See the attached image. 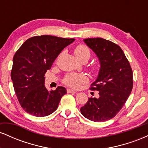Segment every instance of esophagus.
Listing matches in <instances>:
<instances>
[{
    "label": "esophagus",
    "instance_id": "1",
    "mask_svg": "<svg viewBox=\"0 0 148 148\" xmlns=\"http://www.w3.org/2000/svg\"><path fill=\"white\" fill-rule=\"evenodd\" d=\"M67 93H76L77 92V91L74 90H72V89H67Z\"/></svg>",
    "mask_w": 148,
    "mask_h": 148
}]
</instances>
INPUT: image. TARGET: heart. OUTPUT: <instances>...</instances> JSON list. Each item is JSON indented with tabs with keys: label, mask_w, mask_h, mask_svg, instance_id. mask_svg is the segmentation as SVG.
I'll use <instances>...</instances> for the list:
<instances>
[{
	"label": "heart",
	"mask_w": 148,
	"mask_h": 148,
	"mask_svg": "<svg viewBox=\"0 0 148 148\" xmlns=\"http://www.w3.org/2000/svg\"><path fill=\"white\" fill-rule=\"evenodd\" d=\"M74 54L79 60L84 58H87L88 60L90 57V51L86 45H79L76 46L74 49ZM93 70L96 71L97 69L95 67L93 68ZM88 81V77L85 74L76 73H70L67 74L63 80L64 84L74 88H79L81 85L86 84Z\"/></svg>",
	"instance_id": "obj_1"
}]
</instances>
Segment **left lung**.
Instances as JSON below:
<instances>
[{"label":"left lung","mask_w":148,"mask_h":148,"mask_svg":"<svg viewBox=\"0 0 148 148\" xmlns=\"http://www.w3.org/2000/svg\"><path fill=\"white\" fill-rule=\"evenodd\" d=\"M84 41L98 57L100 69L90 87L99 91V97L89 98L81 112L92 121H106L114 118L128 99L133 88V72L118 45L99 37Z\"/></svg>","instance_id":"obj_1"}]
</instances>
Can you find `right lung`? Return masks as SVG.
<instances>
[{
	"mask_svg": "<svg viewBox=\"0 0 148 148\" xmlns=\"http://www.w3.org/2000/svg\"><path fill=\"white\" fill-rule=\"evenodd\" d=\"M75 39L51 35L28 39L13 58L11 79L23 109L30 115L44 117L51 114L67 90L58 86L49 91L45 86V75L62 49Z\"/></svg>",
	"mask_w": 148,
	"mask_h": 148,
	"instance_id": "right-lung-1",
	"label": "right lung"
}]
</instances>
